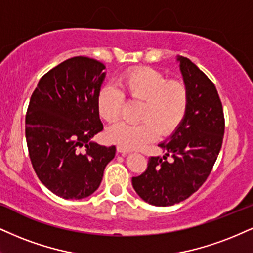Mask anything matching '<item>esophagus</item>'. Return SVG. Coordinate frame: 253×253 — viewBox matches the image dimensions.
<instances>
[{"mask_svg":"<svg viewBox=\"0 0 253 253\" xmlns=\"http://www.w3.org/2000/svg\"><path fill=\"white\" fill-rule=\"evenodd\" d=\"M117 152L118 153L123 154V156H126L127 153H129V150H127V148H124L123 146H117Z\"/></svg>","mask_w":253,"mask_h":253,"instance_id":"obj_1","label":"esophagus"}]
</instances>
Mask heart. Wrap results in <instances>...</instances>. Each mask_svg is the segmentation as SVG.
<instances>
[{"instance_id":"heart-1","label":"heart","mask_w":253,"mask_h":253,"mask_svg":"<svg viewBox=\"0 0 253 253\" xmlns=\"http://www.w3.org/2000/svg\"><path fill=\"white\" fill-rule=\"evenodd\" d=\"M119 89L112 86L101 88L96 106L100 117L108 123L117 121L124 106V96L140 101L139 124L119 123L106 130L109 142L135 150L157 138L169 135L178 128L186 114L187 88L178 80H169L163 73L150 67L130 69L119 79Z\"/></svg>"}]
</instances>
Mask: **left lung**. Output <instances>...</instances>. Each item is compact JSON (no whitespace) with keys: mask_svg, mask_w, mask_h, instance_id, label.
Returning <instances> with one entry per match:
<instances>
[{"mask_svg":"<svg viewBox=\"0 0 253 253\" xmlns=\"http://www.w3.org/2000/svg\"><path fill=\"white\" fill-rule=\"evenodd\" d=\"M176 61L188 93L186 114L169 138L158 145L165 154L151 157L146 171L132 178L138 196L154 206H172L196 192L211 173L223 144V106L213 82L187 57L176 56Z\"/></svg>","mask_w":253,"mask_h":253,"instance_id":"8db88e82","label":"left lung"}]
</instances>
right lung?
<instances>
[{"mask_svg":"<svg viewBox=\"0 0 253 253\" xmlns=\"http://www.w3.org/2000/svg\"><path fill=\"white\" fill-rule=\"evenodd\" d=\"M106 67L75 56L40 79L26 115V139L34 171L42 184L63 199L95 192L115 146L93 141L103 126L96 99Z\"/></svg>","mask_w":253,"mask_h":253,"instance_id":"obj_1","label":"right lung"}]
</instances>
